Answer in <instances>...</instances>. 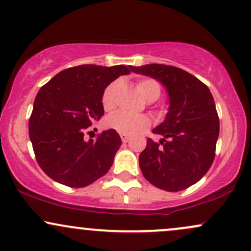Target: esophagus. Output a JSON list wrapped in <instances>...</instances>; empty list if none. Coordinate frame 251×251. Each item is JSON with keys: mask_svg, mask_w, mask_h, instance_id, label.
I'll return each mask as SVG.
<instances>
[{"mask_svg": "<svg viewBox=\"0 0 251 251\" xmlns=\"http://www.w3.org/2000/svg\"><path fill=\"white\" fill-rule=\"evenodd\" d=\"M120 137H122V140H123V143H124V144H126V143H128V142H129V137H128V135L122 134V135H120Z\"/></svg>", "mask_w": 251, "mask_h": 251, "instance_id": "1", "label": "esophagus"}]
</instances>
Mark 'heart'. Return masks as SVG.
I'll return each mask as SVG.
<instances>
[{
	"instance_id": "b5f03b06",
	"label": "heart",
	"mask_w": 251,
	"mask_h": 251,
	"mask_svg": "<svg viewBox=\"0 0 251 251\" xmlns=\"http://www.w3.org/2000/svg\"><path fill=\"white\" fill-rule=\"evenodd\" d=\"M118 88H119V81H113L103 91L101 102L105 111H111L116 106V93ZM137 88L148 101L157 100L162 92L159 82L151 77L138 80ZM105 126L107 128L114 129L120 134L133 135L145 131L150 126V119L146 116H131L125 112L117 111L106 117Z\"/></svg>"
}]
</instances>
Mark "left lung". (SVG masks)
Instances as JSON below:
<instances>
[{"instance_id": "obj_1", "label": "left lung", "mask_w": 251, "mask_h": 251, "mask_svg": "<svg viewBox=\"0 0 251 251\" xmlns=\"http://www.w3.org/2000/svg\"><path fill=\"white\" fill-rule=\"evenodd\" d=\"M131 71L162 82L170 99L165 120L153 129L163 139L155 143L149 138L139 155L144 177L170 192L194 185L212 165L220 134L211 92L205 83L175 66L151 63L132 66Z\"/></svg>"}]
</instances>
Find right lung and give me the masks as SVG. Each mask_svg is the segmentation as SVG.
<instances>
[{
  "label": "right lung",
  "instance_id": "1",
  "mask_svg": "<svg viewBox=\"0 0 251 251\" xmlns=\"http://www.w3.org/2000/svg\"><path fill=\"white\" fill-rule=\"evenodd\" d=\"M132 66L80 65L67 68L40 88L29 118L36 162L48 177L70 188H83L105 176L122 139L114 129L85 142L92 123L103 116V91Z\"/></svg>",
  "mask_w": 251,
  "mask_h": 251
}]
</instances>
